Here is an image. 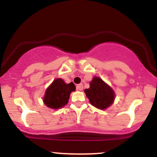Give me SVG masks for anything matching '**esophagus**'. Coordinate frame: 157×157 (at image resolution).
I'll list each match as a JSON object with an SVG mask.
<instances>
[{"label":"esophagus","instance_id":"34e87169","mask_svg":"<svg viewBox=\"0 0 157 157\" xmlns=\"http://www.w3.org/2000/svg\"><path fill=\"white\" fill-rule=\"evenodd\" d=\"M76 88H77V90H79V91H82V89H83V86H82V83L78 84V85H77Z\"/></svg>","mask_w":157,"mask_h":157}]
</instances>
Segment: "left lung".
<instances>
[{
    "mask_svg": "<svg viewBox=\"0 0 157 157\" xmlns=\"http://www.w3.org/2000/svg\"><path fill=\"white\" fill-rule=\"evenodd\" d=\"M84 91L91 105L99 109H107L114 100L112 89L99 77H94L89 89H85Z\"/></svg>",
    "mask_w": 157,
    "mask_h": 157,
    "instance_id": "left-lung-1",
    "label": "left lung"
}]
</instances>
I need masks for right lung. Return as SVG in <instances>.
<instances>
[{
  "label": "right lung",
  "mask_w": 157,
  "mask_h": 157,
  "mask_svg": "<svg viewBox=\"0 0 157 157\" xmlns=\"http://www.w3.org/2000/svg\"><path fill=\"white\" fill-rule=\"evenodd\" d=\"M76 89L73 82L66 84L62 79H56L46 89L44 102L48 107L58 109L68 103L70 94Z\"/></svg>",
  "instance_id": "1"
}]
</instances>
